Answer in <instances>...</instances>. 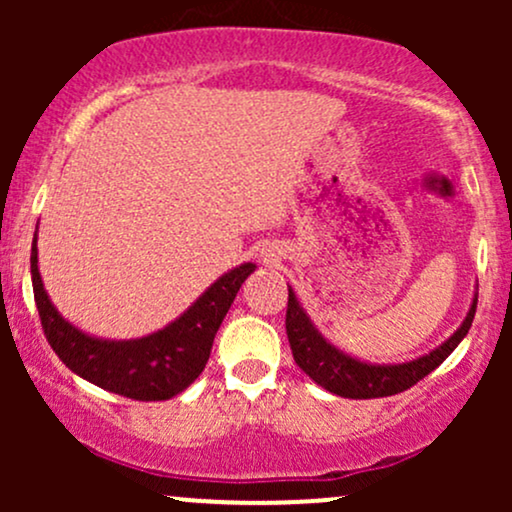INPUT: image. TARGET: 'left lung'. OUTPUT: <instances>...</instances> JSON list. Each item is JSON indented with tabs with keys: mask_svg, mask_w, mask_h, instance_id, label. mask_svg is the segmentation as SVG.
I'll return each instance as SVG.
<instances>
[{
	"mask_svg": "<svg viewBox=\"0 0 512 512\" xmlns=\"http://www.w3.org/2000/svg\"><path fill=\"white\" fill-rule=\"evenodd\" d=\"M474 313H477V298H474L472 308L467 317L445 344L433 349L431 354L416 358L409 363H395V366H370V363L356 361V358L346 356L337 346H332L315 330L310 317L305 315L301 303L296 301V293L289 289V308H286V334H289V344L293 351V361L305 375L315 380L317 385L325 390L334 392L339 397L349 399H375V397H390L397 392L409 390L419 380H424L431 370H436L440 363L448 358L455 346L462 342L464 334L472 327Z\"/></svg>",
	"mask_w": 512,
	"mask_h": 512,
	"instance_id": "8db88e82",
	"label": "left lung"
}]
</instances>
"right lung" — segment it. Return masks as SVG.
Masks as SVG:
<instances>
[{
    "mask_svg": "<svg viewBox=\"0 0 512 512\" xmlns=\"http://www.w3.org/2000/svg\"><path fill=\"white\" fill-rule=\"evenodd\" d=\"M252 272L255 264L245 262L223 274L197 298V303L190 305V310L149 337L108 342L88 337L57 313L40 279L35 238L31 248L33 296L52 351L60 356L64 366L88 383L139 402L170 399L195 383L207 366L211 344L223 317L240 291V284Z\"/></svg>",
    "mask_w": 512,
    "mask_h": 512,
    "instance_id": "1",
    "label": "right lung"
}]
</instances>
